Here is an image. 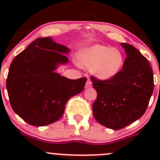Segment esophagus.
<instances>
[{
	"label": "esophagus",
	"instance_id": "esophagus-1",
	"mask_svg": "<svg viewBox=\"0 0 160 160\" xmlns=\"http://www.w3.org/2000/svg\"><path fill=\"white\" fill-rule=\"evenodd\" d=\"M92 87V82L90 81V80H88V81H87L86 83V85H85V88H90Z\"/></svg>",
	"mask_w": 160,
	"mask_h": 160
}]
</instances>
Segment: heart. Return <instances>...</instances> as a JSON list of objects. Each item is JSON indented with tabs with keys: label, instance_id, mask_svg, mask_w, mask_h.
Segmentation results:
<instances>
[{
	"label": "heart",
	"instance_id": "heart-1",
	"mask_svg": "<svg viewBox=\"0 0 160 160\" xmlns=\"http://www.w3.org/2000/svg\"><path fill=\"white\" fill-rule=\"evenodd\" d=\"M125 57L120 49L95 44L85 48L79 54V63L92 69V74L101 80H110L122 70Z\"/></svg>",
	"mask_w": 160,
	"mask_h": 160
}]
</instances>
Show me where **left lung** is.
<instances>
[{
  "mask_svg": "<svg viewBox=\"0 0 160 160\" xmlns=\"http://www.w3.org/2000/svg\"><path fill=\"white\" fill-rule=\"evenodd\" d=\"M121 46L127 57L120 72L110 80L90 78L98 93L93 116L101 125L113 130L121 129L144 114L154 88L148 59L132 45Z\"/></svg>",
  "mask_w": 160,
  "mask_h": 160,
  "instance_id": "left-lung-1",
  "label": "left lung"
}]
</instances>
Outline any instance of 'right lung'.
Here are the masks:
<instances>
[{
	"label": "right lung",
	"mask_w": 160,
	"mask_h": 160,
	"mask_svg": "<svg viewBox=\"0 0 160 160\" xmlns=\"http://www.w3.org/2000/svg\"><path fill=\"white\" fill-rule=\"evenodd\" d=\"M70 52L50 37L38 38L13 59L6 83L9 100L14 112L29 125L58 121L67 101L83 91L87 78L70 80L56 72L68 63Z\"/></svg>",
	"instance_id": "right-lung-1"
}]
</instances>
